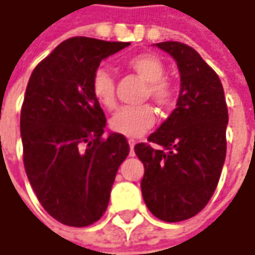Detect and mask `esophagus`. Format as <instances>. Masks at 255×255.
I'll return each mask as SVG.
<instances>
[{
    "mask_svg": "<svg viewBox=\"0 0 255 255\" xmlns=\"http://www.w3.org/2000/svg\"><path fill=\"white\" fill-rule=\"evenodd\" d=\"M135 143H136V141H133V139H129V146H130V154H133V148H135Z\"/></svg>",
    "mask_w": 255,
    "mask_h": 255,
    "instance_id": "esophagus-1",
    "label": "esophagus"
}]
</instances>
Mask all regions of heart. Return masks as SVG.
<instances>
[{
	"label": "heart",
	"instance_id": "b5f03b06",
	"mask_svg": "<svg viewBox=\"0 0 255 255\" xmlns=\"http://www.w3.org/2000/svg\"><path fill=\"white\" fill-rule=\"evenodd\" d=\"M126 67L146 82L143 100L151 98L163 109H170L176 103V86L164 78L166 66L154 54H138L126 61ZM94 98L107 110L117 104L116 80L110 72L98 69L92 76ZM155 110L149 104L136 107H123L110 119V129L114 133L126 138H138L155 123Z\"/></svg>",
	"mask_w": 255,
	"mask_h": 255
}]
</instances>
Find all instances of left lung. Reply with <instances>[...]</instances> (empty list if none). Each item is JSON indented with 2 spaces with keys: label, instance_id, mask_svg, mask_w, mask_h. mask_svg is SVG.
I'll return each instance as SVG.
<instances>
[{
  "label": "left lung",
  "instance_id": "8db88e82",
  "mask_svg": "<svg viewBox=\"0 0 255 255\" xmlns=\"http://www.w3.org/2000/svg\"><path fill=\"white\" fill-rule=\"evenodd\" d=\"M155 45L176 60L180 94L170 117L148 136L149 143H136L135 152L145 167L146 207L175 223L198 214L213 197L226 158L229 117L222 82L194 48L175 41Z\"/></svg>",
  "mask_w": 255,
  "mask_h": 255
}]
</instances>
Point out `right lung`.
Returning a JSON list of instances; mask_svg holds the SVG:
<instances>
[{"label":"right lung","instance_id":"1","mask_svg":"<svg viewBox=\"0 0 255 255\" xmlns=\"http://www.w3.org/2000/svg\"><path fill=\"white\" fill-rule=\"evenodd\" d=\"M129 42L76 36L61 42L32 72L20 132L27 179L48 214L83 228L106 213L128 139L103 136L107 120L92 94L100 63Z\"/></svg>","mask_w":255,"mask_h":255}]
</instances>
